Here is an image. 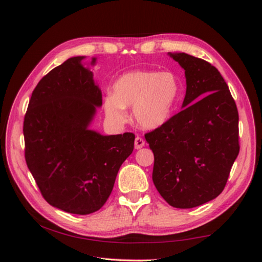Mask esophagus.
Segmentation results:
<instances>
[{
    "label": "esophagus",
    "mask_w": 262,
    "mask_h": 262,
    "mask_svg": "<svg viewBox=\"0 0 262 262\" xmlns=\"http://www.w3.org/2000/svg\"><path fill=\"white\" fill-rule=\"evenodd\" d=\"M144 144H145V142L141 137H137L136 138V141H134V147H136L137 149L142 148V147L144 146Z\"/></svg>",
    "instance_id": "obj_1"
}]
</instances>
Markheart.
I'll list each match as a JSON object with an SVG mask.
<instances>
[{"label": "heart", "instance_id": "b5f03b06", "mask_svg": "<svg viewBox=\"0 0 262 262\" xmlns=\"http://www.w3.org/2000/svg\"><path fill=\"white\" fill-rule=\"evenodd\" d=\"M180 94L178 77L169 71H133L121 75L114 84V95L104 99L107 118L123 123L126 107L140 126L146 130L160 128L167 122Z\"/></svg>", "mask_w": 262, "mask_h": 262}]
</instances>
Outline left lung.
Listing matches in <instances>:
<instances>
[{"instance_id": "1", "label": "left lung", "mask_w": 262, "mask_h": 262, "mask_svg": "<svg viewBox=\"0 0 262 262\" xmlns=\"http://www.w3.org/2000/svg\"><path fill=\"white\" fill-rule=\"evenodd\" d=\"M168 54L185 70L184 109L145 140L157 191L171 207L191 209L223 191L239 153L238 112L215 67L184 52Z\"/></svg>"}]
</instances>
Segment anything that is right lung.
Masks as SVG:
<instances>
[{
  "label": "right lung",
  "instance_id": "right-lung-1",
  "mask_svg": "<svg viewBox=\"0 0 262 262\" xmlns=\"http://www.w3.org/2000/svg\"><path fill=\"white\" fill-rule=\"evenodd\" d=\"M83 59L70 58L39 81L23 128L26 164L45 200L80 215L106 203L136 139L130 132L101 136L89 128L102 96Z\"/></svg>",
  "mask_w": 262,
  "mask_h": 262
}]
</instances>
